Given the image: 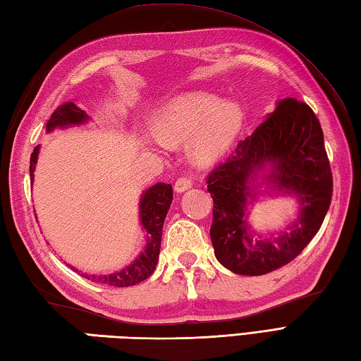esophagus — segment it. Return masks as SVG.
Listing matches in <instances>:
<instances>
[{
  "mask_svg": "<svg viewBox=\"0 0 361 361\" xmlns=\"http://www.w3.org/2000/svg\"><path fill=\"white\" fill-rule=\"evenodd\" d=\"M190 186H192V178L190 176H180L178 180L175 181V190L176 192H185V190H188Z\"/></svg>",
  "mask_w": 361,
  "mask_h": 361,
  "instance_id": "esophagus-1",
  "label": "esophagus"
}]
</instances>
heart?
I'll return each instance as SVG.
<instances>
[{
  "label": "heart",
  "mask_w": 361,
  "mask_h": 361,
  "mask_svg": "<svg viewBox=\"0 0 361 361\" xmlns=\"http://www.w3.org/2000/svg\"><path fill=\"white\" fill-rule=\"evenodd\" d=\"M242 111L234 101H217L208 93H188L169 101L153 119V135L167 145L189 136V153L200 164L209 163L233 141L240 127Z\"/></svg>",
  "instance_id": "1"
}]
</instances>
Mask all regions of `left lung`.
I'll use <instances>...</instances> for the list:
<instances>
[{"label": "left lung", "mask_w": 361, "mask_h": 361, "mask_svg": "<svg viewBox=\"0 0 361 361\" xmlns=\"http://www.w3.org/2000/svg\"><path fill=\"white\" fill-rule=\"evenodd\" d=\"M257 174L300 203L289 231L276 238H256L247 225L246 206L257 196ZM206 180L214 200L211 240L219 262L245 276L287 265L319 231L332 200L331 163L315 113L293 97L282 99Z\"/></svg>", "instance_id": "obj_1"}]
</instances>
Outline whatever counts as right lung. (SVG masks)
<instances>
[{
  "instance_id": "1",
  "label": "right lung",
  "mask_w": 361,
  "mask_h": 361,
  "mask_svg": "<svg viewBox=\"0 0 361 361\" xmlns=\"http://www.w3.org/2000/svg\"><path fill=\"white\" fill-rule=\"evenodd\" d=\"M90 118L88 114L79 109L74 102H66L63 105L57 106V110L51 114V118L46 124V132H52L54 128L60 127H71L79 126L87 122ZM38 150L40 145L34 149L32 155H30V166L29 173L30 180L34 181V171L38 158ZM173 198L172 186L167 183H157L155 186L149 188L141 195L140 202V219L142 229L147 234V240H145V248L140 252L132 264L128 267L122 268L119 271H114L110 274H87L82 273L83 278H87L97 283H105L110 287H130L135 283H140L145 281L149 276L155 271L161 248V234H163V225L164 219L167 216V211L171 208ZM71 270L78 271V268L71 267Z\"/></svg>"
}]
</instances>
